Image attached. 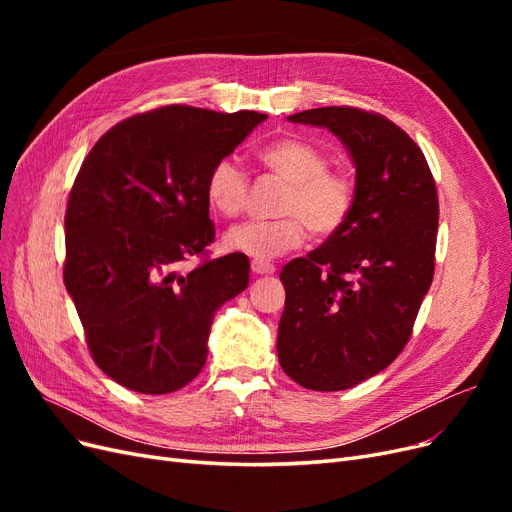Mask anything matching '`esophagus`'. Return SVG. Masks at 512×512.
<instances>
[{
    "mask_svg": "<svg viewBox=\"0 0 512 512\" xmlns=\"http://www.w3.org/2000/svg\"><path fill=\"white\" fill-rule=\"evenodd\" d=\"M252 273L254 275H271V273H275V265H271V262L254 260L252 262Z\"/></svg>",
    "mask_w": 512,
    "mask_h": 512,
    "instance_id": "1",
    "label": "esophagus"
}]
</instances>
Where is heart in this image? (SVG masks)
<instances>
[{"label":"heart","mask_w":512,"mask_h":512,"mask_svg":"<svg viewBox=\"0 0 512 512\" xmlns=\"http://www.w3.org/2000/svg\"><path fill=\"white\" fill-rule=\"evenodd\" d=\"M275 177L288 183L280 213L273 222H245L224 235V247L260 262L284 256L305 241V232L329 239L342 230L354 209V181L329 168V156L303 138H280L258 153ZM250 179L235 158L215 162L207 177V200L224 218H237L247 203Z\"/></svg>","instance_id":"b5f03b06"}]
</instances>
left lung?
<instances>
[{"label": "left lung", "instance_id": "8db88e82", "mask_svg": "<svg viewBox=\"0 0 512 512\" xmlns=\"http://www.w3.org/2000/svg\"><path fill=\"white\" fill-rule=\"evenodd\" d=\"M327 128L356 168L346 226L282 269L277 356L305 389L344 391L404 350L433 280L438 192L423 151L378 113L352 106L288 117Z\"/></svg>", "mask_w": 512, "mask_h": 512}]
</instances>
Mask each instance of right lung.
Masks as SVG:
<instances>
[{
	"instance_id": "add662e5",
	"label": "right lung",
	"mask_w": 512,
	"mask_h": 512,
	"mask_svg": "<svg viewBox=\"0 0 512 512\" xmlns=\"http://www.w3.org/2000/svg\"><path fill=\"white\" fill-rule=\"evenodd\" d=\"M267 115L170 104L119 121L89 151L66 209L64 284L96 365L130 391L183 389L207 361L220 305L250 282L241 254L205 256L215 239L207 177Z\"/></svg>"
}]
</instances>
